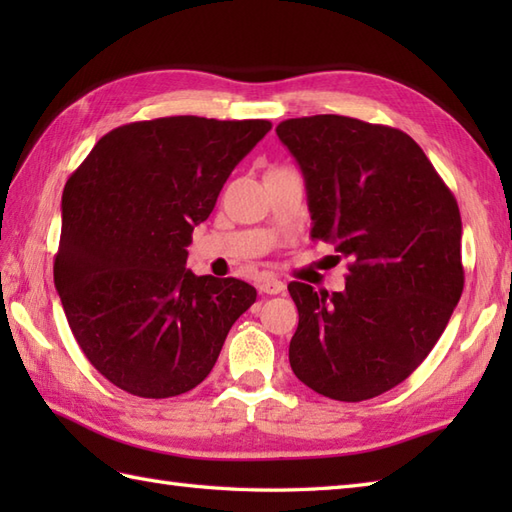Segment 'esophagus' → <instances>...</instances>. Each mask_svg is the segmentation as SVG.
Instances as JSON below:
<instances>
[{
  "mask_svg": "<svg viewBox=\"0 0 512 512\" xmlns=\"http://www.w3.org/2000/svg\"><path fill=\"white\" fill-rule=\"evenodd\" d=\"M284 290H286V284L279 279H264L262 284H259V292H264V295H281Z\"/></svg>",
  "mask_w": 512,
  "mask_h": 512,
  "instance_id": "34e87169",
  "label": "esophagus"
}]
</instances>
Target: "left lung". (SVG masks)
I'll use <instances>...</instances> for the list:
<instances>
[{
    "mask_svg": "<svg viewBox=\"0 0 512 512\" xmlns=\"http://www.w3.org/2000/svg\"><path fill=\"white\" fill-rule=\"evenodd\" d=\"M306 180L310 237L347 262L345 290L290 281V367L321 396L358 402L409 378L458 306L462 220L447 184L400 129L319 114L277 125Z\"/></svg>",
    "mask_w": 512,
    "mask_h": 512,
    "instance_id": "obj_1",
    "label": "left lung"
}]
</instances>
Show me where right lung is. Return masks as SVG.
I'll use <instances>...</instances> for the list:
<instances>
[{
  "label": "right lung",
  "instance_id": "obj_1",
  "mask_svg": "<svg viewBox=\"0 0 512 512\" xmlns=\"http://www.w3.org/2000/svg\"><path fill=\"white\" fill-rule=\"evenodd\" d=\"M270 121L167 116L112 129L65 182L54 286L76 343L127 394L171 398L209 376L257 290L193 275V226Z\"/></svg>",
  "mask_w": 512,
  "mask_h": 512
}]
</instances>
